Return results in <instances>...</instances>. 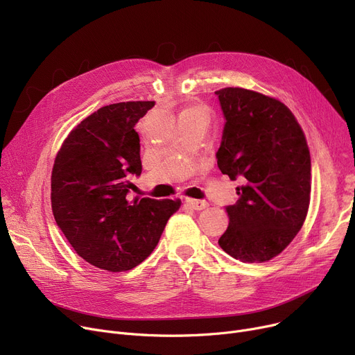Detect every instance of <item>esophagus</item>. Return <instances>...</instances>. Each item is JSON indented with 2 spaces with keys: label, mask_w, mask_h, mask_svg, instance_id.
<instances>
[{
  "label": "esophagus",
  "mask_w": 355,
  "mask_h": 355,
  "mask_svg": "<svg viewBox=\"0 0 355 355\" xmlns=\"http://www.w3.org/2000/svg\"><path fill=\"white\" fill-rule=\"evenodd\" d=\"M184 202L187 204V206H189L190 209H193V210H197V211H200V210H204V209H207V207H209V202H207V201H204V200L185 198V200H184Z\"/></svg>",
  "instance_id": "1"
}]
</instances>
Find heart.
Segmentation results:
<instances>
[{
	"label": "heart",
	"instance_id": "obj_1",
	"mask_svg": "<svg viewBox=\"0 0 355 355\" xmlns=\"http://www.w3.org/2000/svg\"><path fill=\"white\" fill-rule=\"evenodd\" d=\"M182 114H200V115L207 116V109L204 106H200V105H193V106L185 109Z\"/></svg>",
	"mask_w": 355,
	"mask_h": 355
}]
</instances>
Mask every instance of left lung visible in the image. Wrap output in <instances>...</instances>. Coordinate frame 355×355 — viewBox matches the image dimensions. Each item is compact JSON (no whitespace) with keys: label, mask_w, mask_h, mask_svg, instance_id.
Wrapping results in <instances>:
<instances>
[{"label":"left lung","mask_w":355,"mask_h":355,"mask_svg":"<svg viewBox=\"0 0 355 355\" xmlns=\"http://www.w3.org/2000/svg\"><path fill=\"white\" fill-rule=\"evenodd\" d=\"M226 123L217 165L241 180L227 206L229 227L220 248L245 263L281 253L301 230L311 196V155L301 125L286 105L259 92H216Z\"/></svg>","instance_id":"obj_1"}]
</instances>
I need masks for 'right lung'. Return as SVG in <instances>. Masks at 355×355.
I'll return each mask as SVG.
<instances>
[{"label":"right lung","mask_w":355,"mask_h":355,"mask_svg":"<svg viewBox=\"0 0 355 355\" xmlns=\"http://www.w3.org/2000/svg\"><path fill=\"white\" fill-rule=\"evenodd\" d=\"M153 101L103 106L62 144L51 171V210L87 263L109 272L138 266L158 245L180 200L129 197L142 171L137 122Z\"/></svg>","instance_id":"add662e5"}]
</instances>
